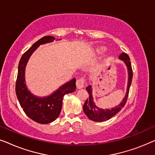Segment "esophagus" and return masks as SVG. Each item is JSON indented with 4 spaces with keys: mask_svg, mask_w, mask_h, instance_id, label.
Returning a JSON list of instances; mask_svg holds the SVG:
<instances>
[{
    "mask_svg": "<svg viewBox=\"0 0 155 155\" xmlns=\"http://www.w3.org/2000/svg\"><path fill=\"white\" fill-rule=\"evenodd\" d=\"M84 83H85V80L83 78H80L76 81V86H77V89H82L84 87Z\"/></svg>",
    "mask_w": 155,
    "mask_h": 155,
    "instance_id": "34e87169",
    "label": "esophagus"
}]
</instances>
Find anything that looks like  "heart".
<instances>
[{
    "instance_id": "obj_1",
    "label": "heart",
    "mask_w": 155,
    "mask_h": 155,
    "mask_svg": "<svg viewBox=\"0 0 155 155\" xmlns=\"http://www.w3.org/2000/svg\"><path fill=\"white\" fill-rule=\"evenodd\" d=\"M97 52H99V53L104 52L105 51V47L104 46H99V47H97Z\"/></svg>"
}]
</instances>
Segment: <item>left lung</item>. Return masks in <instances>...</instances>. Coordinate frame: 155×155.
<instances>
[{
  "label": "left lung",
  "instance_id": "8db88e82",
  "mask_svg": "<svg viewBox=\"0 0 155 155\" xmlns=\"http://www.w3.org/2000/svg\"><path fill=\"white\" fill-rule=\"evenodd\" d=\"M120 60L123 61L126 64L127 69H128V84H127V90L126 95L124 98L123 99L121 102L116 107L111 108V109H103L101 108H99L95 105L94 102V99L92 97V86L89 85L86 87V90L87 91L89 94V99H87L83 105V111L85 114V115L87 116L88 118L93 121L96 122H102L105 121L110 119V118L115 116L118 112H119L123 107H124L126 104L127 99H128L129 90L132 82L133 79V70L131 68V63L130 61V58L129 56L125 53H122L119 56Z\"/></svg>",
  "mask_w": 155,
  "mask_h": 155
}]
</instances>
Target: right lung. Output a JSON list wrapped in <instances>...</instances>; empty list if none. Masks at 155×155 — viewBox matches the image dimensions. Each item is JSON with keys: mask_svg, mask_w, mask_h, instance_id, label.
<instances>
[{"mask_svg": "<svg viewBox=\"0 0 155 155\" xmlns=\"http://www.w3.org/2000/svg\"><path fill=\"white\" fill-rule=\"evenodd\" d=\"M56 38L46 36L38 40L21 57L18 65L15 92L19 103L29 118L41 124H50L58 117L62 109L65 94L75 91V78L61 85L58 90L47 97H40L34 95L25 83V68L33 52L41 44L54 41Z\"/></svg>", "mask_w": 155, "mask_h": 155, "instance_id": "obj_1", "label": "right lung"}]
</instances>
